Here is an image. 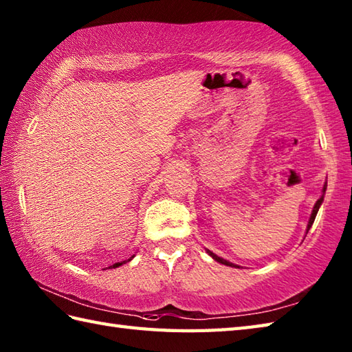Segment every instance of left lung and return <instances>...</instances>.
<instances>
[{
  "label": "left lung",
  "instance_id": "1",
  "mask_svg": "<svg viewBox=\"0 0 352 352\" xmlns=\"http://www.w3.org/2000/svg\"><path fill=\"white\" fill-rule=\"evenodd\" d=\"M325 190H327V183L324 184V189H322V195H320V198L316 201V204H315V207H313V212H311V216H310V219H309V226H307V233H309V230H310V227L313 226V222H315V218H316V214H318V210H319V207H320V204H322V201H324V195H325ZM207 252H208V256H210L212 258H214L216 261H219V263H222V265H226V266H236L234 263H230V261H227L226 258H221V257H218L216 256V254H213L212 251H208L207 250ZM237 267V266H236Z\"/></svg>",
  "mask_w": 352,
  "mask_h": 352
}]
</instances>
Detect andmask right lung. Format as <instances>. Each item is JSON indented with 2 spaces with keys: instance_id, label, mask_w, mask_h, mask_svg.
Instances as JSON below:
<instances>
[{
  "instance_id": "add662e5",
  "label": "right lung",
  "mask_w": 352,
  "mask_h": 352,
  "mask_svg": "<svg viewBox=\"0 0 352 352\" xmlns=\"http://www.w3.org/2000/svg\"><path fill=\"white\" fill-rule=\"evenodd\" d=\"M133 257H134V256H131V257H130V258H129V260H124V261H118V263H115V265H113V266H110V267H118V266H121V265H124V263H126V261H130V260H131V258H133Z\"/></svg>"
}]
</instances>
